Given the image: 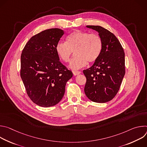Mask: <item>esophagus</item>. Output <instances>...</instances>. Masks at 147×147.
<instances>
[{
  "mask_svg": "<svg viewBox=\"0 0 147 147\" xmlns=\"http://www.w3.org/2000/svg\"><path fill=\"white\" fill-rule=\"evenodd\" d=\"M73 73L74 76H77V75H78L81 73V71H73Z\"/></svg>",
  "mask_w": 147,
  "mask_h": 147,
  "instance_id": "34e87169",
  "label": "esophagus"
}]
</instances>
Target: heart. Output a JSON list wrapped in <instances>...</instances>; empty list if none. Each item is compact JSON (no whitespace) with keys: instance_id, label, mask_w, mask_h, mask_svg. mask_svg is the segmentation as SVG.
Returning <instances> with one entry per match:
<instances>
[{"instance_id":"b5f03b06","label":"heart","mask_w":147,"mask_h":147,"mask_svg":"<svg viewBox=\"0 0 147 147\" xmlns=\"http://www.w3.org/2000/svg\"><path fill=\"white\" fill-rule=\"evenodd\" d=\"M103 48L100 37L96 34L80 30H75L66 37V42H59L55 50L59 58L64 62L69 61L73 52L76 56L71 60L69 67L79 69L92 63L100 56Z\"/></svg>"}]
</instances>
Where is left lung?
Masks as SVG:
<instances>
[{
    "label": "left lung",
    "instance_id": "obj_1",
    "mask_svg": "<svg viewBox=\"0 0 147 147\" xmlns=\"http://www.w3.org/2000/svg\"><path fill=\"white\" fill-rule=\"evenodd\" d=\"M86 27L99 33L103 48L94 65L83 70L87 78L84 92L93 102H107L118 92L125 74L124 50L118 39L108 30L99 26Z\"/></svg>",
    "mask_w": 147,
    "mask_h": 147
}]
</instances>
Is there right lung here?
I'll list each match as a JSON object with an SVG mask.
<instances>
[{"instance_id": "add662e5", "label": "right lung", "mask_w": 147, "mask_h": 147, "mask_svg": "<svg viewBox=\"0 0 147 147\" xmlns=\"http://www.w3.org/2000/svg\"><path fill=\"white\" fill-rule=\"evenodd\" d=\"M59 28L44 30L32 36L21 55L20 76L31 100L50 107L63 97L72 72L59 61L55 47L64 34Z\"/></svg>"}]
</instances>
